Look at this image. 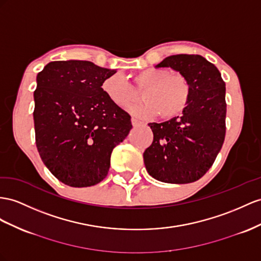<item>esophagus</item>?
Here are the masks:
<instances>
[{
	"label": "esophagus",
	"instance_id": "esophagus-1",
	"mask_svg": "<svg viewBox=\"0 0 261 261\" xmlns=\"http://www.w3.org/2000/svg\"><path fill=\"white\" fill-rule=\"evenodd\" d=\"M131 123H132V125H133V126H138V125L141 124V122L138 121L137 119H133V118L131 119Z\"/></svg>",
	"mask_w": 261,
	"mask_h": 261
}]
</instances>
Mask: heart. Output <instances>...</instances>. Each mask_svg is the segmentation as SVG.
Wrapping results in <instances>:
<instances>
[{"instance_id":"heart-1","label":"heart","mask_w":261,"mask_h":261,"mask_svg":"<svg viewBox=\"0 0 261 261\" xmlns=\"http://www.w3.org/2000/svg\"><path fill=\"white\" fill-rule=\"evenodd\" d=\"M136 88L144 90V102L129 108L132 116L139 119H151L159 116L165 119L182 115L191 99V85L182 73H171L164 68H148L137 72ZM102 90L110 101L126 108L138 99V92L121 73H113L102 83Z\"/></svg>"}]
</instances>
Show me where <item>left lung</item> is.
Instances as JSON below:
<instances>
[{"label": "left lung", "mask_w": 261, "mask_h": 261, "mask_svg": "<svg viewBox=\"0 0 261 261\" xmlns=\"http://www.w3.org/2000/svg\"><path fill=\"white\" fill-rule=\"evenodd\" d=\"M155 67H170L191 85L182 116L149 123L153 142L143 153L145 169L158 181L195 182L210 170L225 139V83L219 70L200 55H172Z\"/></svg>", "instance_id": "8db88e82"}]
</instances>
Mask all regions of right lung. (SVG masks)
<instances>
[{
    "label": "right lung",
    "mask_w": 261,
    "mask_h": 261,
    "mask_svg": "<svg viewBox=\"0 0 261 261\" xmlns=\"http://www.w3.org/2000/svg\"><path fill=\"white\" fill-rule=\"evenodd\" d=\"M116 72L87 61H59L37 73L36 146L46 168L66 185L87 188L101 182L112 150L132 128L131 117L101 88Z\"/></svg>",
    "instance_id": "add662e5"
}]
</instances>
